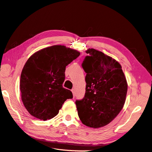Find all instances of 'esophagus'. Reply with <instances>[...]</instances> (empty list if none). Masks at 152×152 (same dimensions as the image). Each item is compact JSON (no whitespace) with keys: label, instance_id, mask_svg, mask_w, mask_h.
<instances>
[{"label":"esophagus","instance_id":"1","mask_svg":"<svg viewBox=\"0 0 152 152\" xmlns=\"http://www.w3.org/2000/svg\"><path fill=\"white\" fill-rule=\"evenodd\" d=\"M72 94H73V96H75V90H74V89H72Z\"/></svg>","mask_w":152,"mask_h":152}]
</instances>
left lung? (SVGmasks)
Here are the masks:
<instances>
[{
    "label": "left lung",
    "instance_id": "8db88e82",
    "mask_svg": "<svg viewBox=\"0 0 152 152\" xmlns=\"http://www.w3.org/2000/svg\"><path fill=\"white\" fill-rule=\"evenodd\" d=\"M86 52L88 56L82 64L86 73V93L76 104L82 124L98 128L111 122L122 110L128 84L116 60L94 48Z\"/></svg>",
    "mask_w": 152,
    "mask_h": 152
}]
</instances>
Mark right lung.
<instances>
[{
    "label": "right lung",
    "instance_id": "add662e5",
    "mask_svg": "<svg viewBox=\"0 0 152 152\" xmlns=\"http://www.w3.org/2000/svg\"><path fill=\"white\" fill-rule=\"evenodd\" d=\"M80 53L64 46L55 45L35 52L22 70L21 98L30 114L47 120L58 114L67 99L73 98L70 90L63 88L66 66Z\"/></svg>",
    "mask_w": 152,
    "mask_h": 152
}]
</instances>
